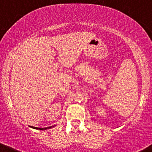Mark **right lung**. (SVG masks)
Wrapping results in <instances>:
<instances>
[{
	"instance_id": "obj_1",
	"label": "right lung",
	"mask_w": 152,
	"mask_h": 152,
	"mask_svg": "<svg viewBox=\"0 0 152 152\" xmlns=\"http://www.w3.org/2000/svg\"><path fill=\"white\" fill-rule=\"evenodd\" d=\"M54 126H49V127H45V128H38V127H32L33 129H39V130H45V129H50L52 128V127H53Z\"/></svg>"
}]
</instances>
